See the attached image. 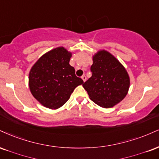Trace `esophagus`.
I'll use <instances>...</instances> for the list:
<instances>
[{
    "label": "esophagus",
    "instance_id": "obj_1",
    "mask_svg": "<svg viewBox=\"0 0 159 159\" xmlns=\"http://www.w3.org/2000/svg\"><path fill=\"white\" fill-rule=\"evenodd\" d=\"M81 78H82V80H83V81H84V82H85L86 80H87V77H86L85 75H82L81 76Z\"/></svg>",
    "mask_w": 159,
    "mask_h": 159
}]
</instances>
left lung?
<instances>
[{
	"instance_id": "obj_1",
	"label": "left lung",
	"mask_w": 159,
	"mask_h": 159,
	"mask_svg": "<svg viewBox=\"0 0 159 159\" xmlns=\"http://www.w3.org/2000/svg\"><path fill=\"white\" fill-rule=\"evenodd\" d=\"M92 76L83 84L89 98L98 106L110 108L127 95L129 77L126 69L112 54L100 50L93 57Z\"/></svg>"
}]
</instances>
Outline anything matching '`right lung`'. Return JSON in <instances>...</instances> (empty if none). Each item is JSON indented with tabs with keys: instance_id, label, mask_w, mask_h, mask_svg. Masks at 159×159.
<instances>
[{
	"instance_id": "right-lung-1",
	"label": "right lung",
	"mask_w": 159,
	"mask_h": 159,
	"mask_svg": "<svg viewBox=\"0 0 159 159\" xmlns=\"http://www.w3.org/2000/svg\"><path fill=\"white\" fill-rule=\"evenodd\" d=\"M71 56L72 53L64 47H57L42 55L30 70V91L46 107L60 108L69 100L74 89L84 84L70 65Z\"/></svg>"
}]
</instances>
